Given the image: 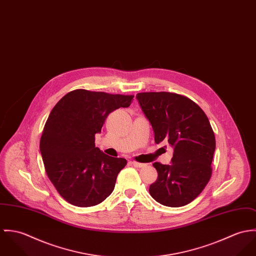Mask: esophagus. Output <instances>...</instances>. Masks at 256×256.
Here are the masks:
<instances>
[{"instance_id":"esophagus-1","label":"esophagus","mask_w":256,"mask_h":256,"mask_svg":"<svg viewBox=\"0 0 256 256\" xmlns=\"http://www.w3.org/2000/svg\"><path fill=\"white\" fill-rule=\"evenodd\" d=\"M132 164L134 167H136V168H142V167L145 166V164L138 163V162H136V161H132Z\"/></svg>"}]
</instances>
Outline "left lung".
I'll list each match as a JSON object with an SVG mask.
<instances>
[{"mask_svg": "<svg viewBox=\"0 0 256 256\" xmlns=\"http://www.w3.org/2000/svg\"><path fill=\"white\" fill-rule=\"evenodd\" d=\"M136 99L155 142L174 148L172 164H153L158 178L149 194L162 205L184 206L198 196L212 174L216 142L209 120L196 103L180 94L142 92Z\"/></svg>", "mask_w": 256, "mask_h": 256, "instance_id": "8db88e82", "label": "left lung"}]
</instances>
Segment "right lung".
Listing matches in <instances>:
<instances>
[{
	"instance_id": "1",
	"label": "right lung",
	"mask_w": 256,
	"mask_h": 256,
	"mask_svg": "<svg viewBox=\"0 0 256 256\" xmlns=\"http://www.w3.org/2000/svg\"><path fill=\"white\" fill-rule=\"evenodd\" d=\"M134 95L76 89L66 94L51 111L40 140L46 174L60 196L78 207L101 203L114 190L124 158L95 147V134L114 110L128 108Z\"/></svg>"
}]
</instances>
